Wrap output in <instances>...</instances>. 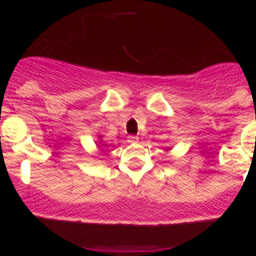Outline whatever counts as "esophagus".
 Instances as JSON below:
<instances>
[{"mask_svg":"<svg viewBox=\"0 0 256 256\" xmlns=\"http://www.w3.org/2000/svg\"><path fill=\"white\" fill-rule=\"evenodd\" d=\"M139 142V138L138 136H128V142H130V144H135V142Z\"/></svg>","mask_w":256,"mask_h":256,"instance_id":"obj_1","label":"esophagus"}]
</instances>
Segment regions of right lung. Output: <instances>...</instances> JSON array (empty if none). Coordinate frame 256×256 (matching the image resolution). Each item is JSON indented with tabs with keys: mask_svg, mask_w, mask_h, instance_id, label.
Here are the masks:
<instances>
[{
	"mask_svg": "<svg viewBox=\"0 0 256 256\" xmlns=\"http://www.w3.org/2000/svg\"><path fill=\"white\" fill-rule=\"evenodd\" d=\"M96 144H97V146H101V145H104L102 144V136L101 135H98V142H96Z\"/></svg>",
	"mask_w": 256,
	"mask_h": 256,
	"instance_id": "right-lung-1",
	"label": "right lung"
}]
</instances>
